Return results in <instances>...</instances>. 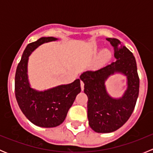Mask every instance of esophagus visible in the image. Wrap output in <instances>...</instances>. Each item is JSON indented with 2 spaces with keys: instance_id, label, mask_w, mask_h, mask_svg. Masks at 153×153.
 Listing matches in <instances>:
<instances>
[{
  "instance_id": "34e87169",
  "label": "esophagus",
  "mask_w": 153,
  "mask_h": 153,
  "mask_svg": "<svg viewBox=\"0 0 153 153\" xmlns=\"http://www.w3.org/2000/svg\"><path fill=\"white\" fill-rule=\"evenodd\" d=\"M81 90H84V83L82 81H81Z\"/></svg>"
}]
</instances>
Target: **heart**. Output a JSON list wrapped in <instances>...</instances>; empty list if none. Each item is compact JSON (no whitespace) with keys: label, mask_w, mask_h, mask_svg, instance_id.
<instances>
[{"label":"heart","mask_w":153,"mask_h":153,"mask_svg":"<svg viewBox=\"0 0 153 153\" xmlns=\"http://www.w3.org/2000/svg\"><path fill=\"white\" fill-rule=\"evenodd\" d=\"M112 58V52L107 49H104L98 54V57H97L96 60H95V63H94V66L96 68H99L104 66L105 64H107Z\"/></svg>","instance_id":"heart-1"}]
</instances>
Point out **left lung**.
<instances>
[{"label":"left lung","instance_id":"obj_1","mask_svg":"<svg viewBox=\"0 0 153 153\" xmlns=\"http://www.w3.org/2000/svg\"><path fill=\"white\" fill-rule=\"evenodd\" d=\"M114 47L115 62L95 71H86L80 76L84 83L88 97L89 125L95 132L108 133L117 130L132 115L139 93V77L133 54L116 38H106ZM115 72L128 78V89L120 99L112 98L107 93L105 81Z\"/></svg>","mask_w":153,"mask_h":153}]
</instances>
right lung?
I'll use <instances>...</instances> for the list:
<instances>
[{
	"label": "right lung",
	"instance_id": "add662e5",
	"mask_svg": "<svg viewBox=\"0 0 153 153\" xmlns=\"http://www.w3.org/2000/svg\"><path fill=\"white\" fill-rule=\"evenodd\" d=\"M56 40L53 37H44L29 44L15 73V92L18 106L32 124L41 127H55L62 124L77 95L81 90L80 79L67 85L41 92L29 86L27 76L29 56L41 44Z\"/></svg>",
	"mask_w": 153,
	"mask_h": 153
}]
</instances>
